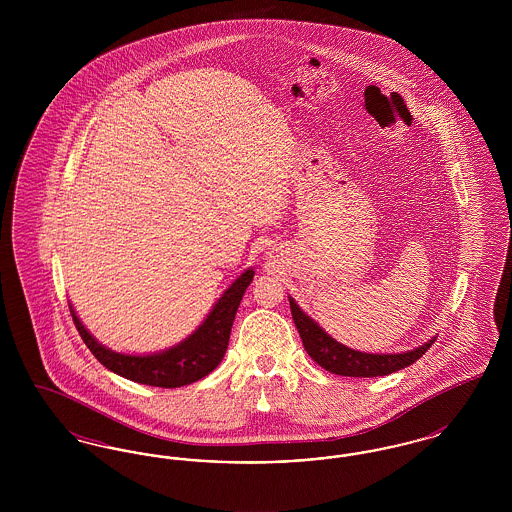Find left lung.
I'll list each match as a JSON object with an SVG mask.
<instances>
[{"instance_id":"obj_1","label":"left lung","mask_w":512,"mask_h":512,"mask_svg":"<svg viewBox=\"0 0 512 512\" xmlns=\"http://www.w3.org/2000/svg\"><path fill=\"white\" fill-rule=\"evenodd\" d=\"M290 307H292L293 322L297 326V332L301 336L303 347L309 353V357L324 370L340 376H353V378L388 376L395 370H401L405 366L416 363L436 341L430 340L422 347H416L414 351L397 353V355L361 353L332 340L315 320H311L297 307L292 297H290Z\"/></svg>"}]
</instances>
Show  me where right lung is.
Segmentation results:
<instances>
[{"instance_id":"1","label":"right lung","mask_w":512,"mask_h":512,"mask_svg":"<svg viewBox=\"0 0 512 512\" xmlns=\"http://www.w3.org/2000/svg\"><path fill=\"white\" fill-rule=\"evenodd\" d=\"M253 274V270H245L244 274L224 292L217 305L213 307V311L209 313V317L203 320V324L188 340L155 355L136 357L105 349L82 326L73 309L71 315L80 338L105 368L138 384L155 388H180L205 378L219 366L228 347L236 311L240 307L247 286L253 280Z\"/></svg>"}]
</instances>
